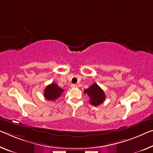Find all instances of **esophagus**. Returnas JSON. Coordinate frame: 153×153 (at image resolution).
I'll return each mask as SVG.
<instances>
[{"label": "esophagus", "mask_w": 153, "mask_h": 153, "mask_svg": "<svg viewBox=\"0 0 153 153\" xmlns=\"http://www.w3.org/2000/svg\"><path fill=\"white\" fill-rule=\"evenodd\" d=\"M70 87H71L72 88H77V85L76 84H71V85H70Z\"/></svg>", "instance_id": "obj_1"}]
</instances>
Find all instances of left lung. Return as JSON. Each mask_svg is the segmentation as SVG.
Returning <instances> with one entry per match:
<instances>
[{
  "label": "left lung",
  "instance_id": "obj_1",
  "mask_svg": "<svg viewBox=\"0 0 153 153\" xmlns=\"http://www.w3.org/2000/svg\"><path fill=\"white\" fill-rule=\"evenodd\" d=\"M84 93L88 95L90 104L94 106H98L105 100V92L96 83L92 84L90 88L85 90Z\"/></svg>",
  "mask_w": 153,
  "mask_h": 153
}]
</instances>
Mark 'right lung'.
<instances>
[{"label": "right lung", "instance_id": "1", "mask_svg": "<svg viewBox=\"0 0 153 153\" xmlns=\"http://www.w3.org/2000/svg\"><path fill=\"white\" fill-rule=\"evenodd\" d=\"M63 91L64 90L59 88L57 84L52 83L46 87L44 90V95L46 99L48 100L55 101L58 98H59Z\"/></svg>", "mask_w": 153, "mask_h": 153}]
</instances>
